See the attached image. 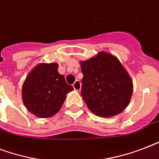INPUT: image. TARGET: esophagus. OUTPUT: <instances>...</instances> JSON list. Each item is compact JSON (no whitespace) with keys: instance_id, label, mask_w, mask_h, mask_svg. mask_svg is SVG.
<instances>
[{"instance_id":"1","label":"esophagus","mask_w":159,"mask_h":159,"mask_svg":"<svg viewBox=\"0 0 159 159\" xmlns=\"http://www.w3.org/2000/svg\"><path fill=\"white\" fill-rule=\"evenodd\" d=\"M72 87H73V88H74V90L76 92H80V90H81V82H80V81L77 80V81L73 83Z\"/></svg>"}]
</instances>
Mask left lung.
<instances>
[{
  "instance_id": "obj_1",
  "label": "left lung",
  "mask_w": 159,
  "mask_h": 159,
  "mask_svg": "<svg viewBox=\"0 0 159 159\" xmlns=\"http://www.w3.org/2000/svg\"><path fill=\"white\" fill-rule=\"evenodd\" d=\"M80 65L83 73L81 95L90 111L101 117L121 113L130 102L133 81L120 60L101 51Z\"/></svg>"
}]
</instances>
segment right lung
<instances>
[{
  "label": "right lung",
  "instance_id": "right-lung-1",
  "mask_svg": "<svg viewBox=\"0 0 159 159\" xmlns=\"http://www.w3.org/2000/svg\"><path fill=\"white\" fill-rule=\"evenodd\" d=\"M56 62H41L27 75L22 86V100L30 113L39 118H48L62 107L66 95L73 87L57 72Z\"/></svg>",
  "mask_w": 159,
  "mask_h": 159
}]
</instances>
